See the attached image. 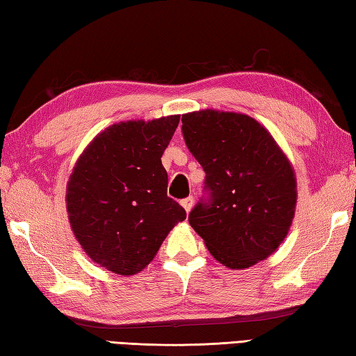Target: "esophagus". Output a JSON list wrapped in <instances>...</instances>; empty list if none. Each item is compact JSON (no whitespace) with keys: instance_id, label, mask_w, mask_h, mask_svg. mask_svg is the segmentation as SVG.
Returning <instances> with one entry per match:
<instances>
[{"instance_id":"1","label":"esophagus","mask_w":356,"mask_h":356,"mask_svg":"<svg viewBox=\"0 0 356 356\" xmlns=\"http://www.w3.org/2000/svg\"><path fill=\"white\" fill-rule=\"evenodd\" d=\"M193 205H194V197H193V195H190V197H186V199L182 200V207L185 208L186 213H190Z\"/></svg>"}]
</instances>
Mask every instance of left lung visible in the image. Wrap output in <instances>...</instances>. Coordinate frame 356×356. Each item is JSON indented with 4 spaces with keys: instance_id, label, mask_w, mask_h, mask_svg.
<instances>
[{
    "instance_id": "1",
    "label": "left lung",
    "mask_w": 356,
    "mask_h": 356,
    "mask_svg": "<svg viewBox=\"0 0 356 356\" xmlns=\"http://www.w3.org/2000/svg\"><path fill=\"white\" fill-rule=\"evenodd\" d=\"M182 134L207 174L190 225L225 266L264 260L287 236L297 205L289 161L268 130L240 113H188Z\"/></svg>"
}]
</instances>
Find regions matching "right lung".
I'll return each mask as SVG.
<instances>
[{
	"label": "right lung",
	"mask_w": 356,
	"mask_h": 356,
	"mask_svg": "<svg viewBox=\"0 0 356 356\" xmlns=\"http://www.w3.org/2000/svg\"><path fill=\"white\" fill-rule=\"evenodd\" d=\"M180 116L111 125L90 143L67 186L74 237L115 274L133 275L154 259L185 209L166 195L161 157Z\"/></svg>",
	"instance_id": "add662e5"
}]
</instances>
